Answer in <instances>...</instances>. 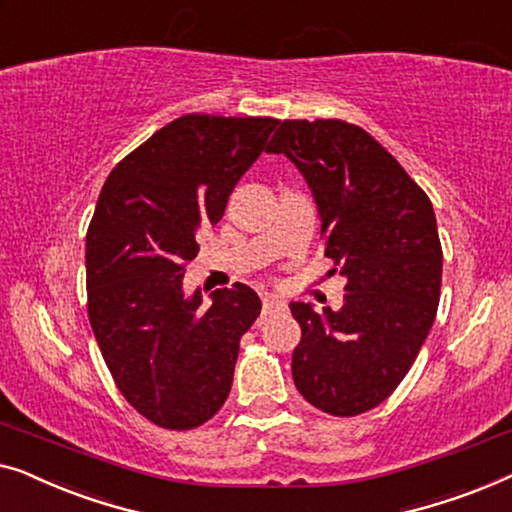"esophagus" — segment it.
Wrapping results in <instances>:
<instances>
[{"instance_id": "obj_1", "label": "esophagus", "mask_w": 512, "mask_h": 512, "mask_svg": "<svg viewBox=\"0 0 512 512\" xmlns=\"http://www.w3.org/2000/svg\"><path fill=\"white\" fill-rule=\"evenodd\" d=\"M264 313H271L276 311V308H283L285 301H280L278 297H273V294H264Z\"/></svg>"}]
</instances>
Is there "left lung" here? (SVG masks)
I'll use <instances>...</instances> for the list:
<instances>
[{
    "mask_svg": "<svg viewBox=\"0 0 512 512\" xmlns=\"http://www.w3.org/2000/svg\"><path fill=\"white\" fill-rule=\"evenodd\" d=\"M266 153H283L311 187L325 257L345 278L343 306L292 301L301 341L292 378L315 408L352 417L376 408L413 366L441 299L443 250L422 187L362 127L285 120Z\"/></svg>",
    "mask_w": 512,
    "mask_h": 512,
    "instance_id": "left-lung-1",
    "label": "left lung"
}]
</instances>
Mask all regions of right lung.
Segmentation results:
<instances>
[{"label":"right lung","mask_w":512,"mask_h":512,"mask_svg":"<svg viewBox=\"0 0 512 512\" xmlns=\"http://www.w3.org/2000/svg\"><path fill=\"white\" fill-rule=\"evenodd\" d=\"M276 118L190 113L118 162L85 239L88 315L111 376L157 427L194 429L232 390L241 336L262 301L248 285L185 297V264L239 178L262 155Z\"/></svg>","instance_id":"obj_1"}]
</instances>
